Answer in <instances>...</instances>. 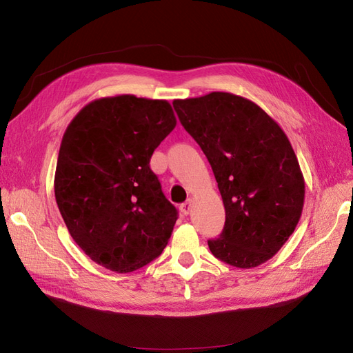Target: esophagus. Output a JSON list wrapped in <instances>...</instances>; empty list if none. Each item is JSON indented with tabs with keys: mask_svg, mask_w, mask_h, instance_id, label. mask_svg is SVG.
I'll return each instance as SVG.
<instances>
[{
	"mask_svg": "<svg viewBox=\"0 0 353 353\" xmlns=\"http://www.w3.org/2000/svg\"><path fill=\"white\" fill-rule=\"evenodd\" d=\"M191 206H193V201L191 200H187L185 203L181 205V212H183V215H188V213L191 212Z\"/></svg>",
	"mask_w": 353,
	"mask_h": 353,
	"instance_id": "1",
	"label": "esophagus"
}]
</instances>
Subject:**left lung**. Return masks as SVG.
Returning <instances> with one entry per match:
<instances>
[{
    "instance_id": "8db88e82",
    "label": "left lung",
    "mask_w": 353,
    "mask_h": 353,
    "mask_svg": "<svg viewBox=\"0 0 353 353\" xmlns=\"http://www.w3.org/2000/svg\"><path fill=\"white\" fill-rule=\"evenodd\" d=\"M184 130L206 154L225 208V225L208 241L237 268L271 259L302 215L305 181L293 147L258 104L230 92L174 100Z\"/></svg>"
}]
</instances>
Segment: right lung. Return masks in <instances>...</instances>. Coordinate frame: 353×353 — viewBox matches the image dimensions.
Segmentation results:
<instances>
[{
    "mask_svg": "<svg viewBox=\"0 0 353 353\" xmlns=\"http://www.w3.org/2000/svg\"><path fill=\"white\" fill-rule=\"evenodd\" d=\"M175 125L166 100L125 94L91 101L63 135L57 206L74 243L104 268L131 272L166 248L178 210L150 159Z\"/></svg>",
    "mask_w": 353,
    "mask_h": 353,
    "instance_id": "1",
    "label": "right lung"
}]
</instances>
